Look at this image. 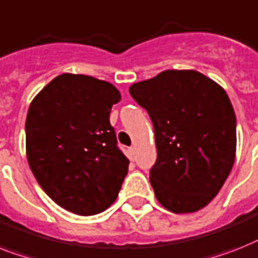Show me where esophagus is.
<instances>
[{
	"instance_id": "obj_1",
	"label": "esophagus",
	"mask_w": 258,
	"mask_h": 258,
	"mask_svg": "<svg viewBox=\"0 0 258 258\" xmlns=\"http://www.w3.org/2000/svg\"><path fill=\"white\" fill-rule=\"evenodd\" d=\"M135 146H133V147H130L128 148V152H130V156H131V158H134V155H135Z\"/></svg>"
}]
</instances>
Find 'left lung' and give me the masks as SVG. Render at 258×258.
Returning a JSON list of instances; mask_svg holds the SVG:
<instances>
[{
  "mask_svg": "<svg viewBox=\"0 0 258 258\" xmlns=\"http://www.w3.org/2000/svg\"><path fill=\"white\" fill-rule=\"evenodd\" d=\"M147 110L158 159L150 181L173 213L204 208L225 183L236 156V115L227 93L195 70H165L130 87Z\"/></svg>",
  "mask_w": 258,
  "mask_h": 258,
  "instance_id": "8db88e82",
  "label": "left lung"
}]
</instances>
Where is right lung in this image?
I'll list each match as a JSON object with an SVG mask.
<instances>
[{
  "instance_id": "obj_1",
  "label": "right lung",
  "mask_w": 258,
  "mask_h": 258,
  "mask_svg": "<svg viewBox=\"0 0 258 258\" xmlns=\"http://www.w3.org/2000/svg\"><path fill=\"white\" fill-rule=\"evenodd\" d=\"M118 89L89 75L60 74L27 111L26 156L38 184L56 204L81 216L103 212L128 172L110 124Z\"/></svg>"
}]
</instances>
